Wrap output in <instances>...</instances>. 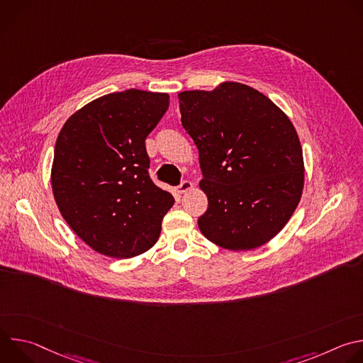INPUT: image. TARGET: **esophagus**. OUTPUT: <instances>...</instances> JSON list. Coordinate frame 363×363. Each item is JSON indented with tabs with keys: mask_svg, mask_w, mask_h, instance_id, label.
<instances>
[{
	"mask_svg": "<svg viewBox=\"0 0 363 363\" xmlns=\"http://www.w3.org/2000/svg\"><path fill=\"white\" fill-rule=\"evenodd\" d=\"M192 182L191 181H182L178 186H177V191H178V194H184V192H186V191H189V189H192Z\"/></svg>",
	"mask_w": 363,
	"mask_h": 363,
	"instance_id": "obj_1",
	"label": "esophagus"
}]
</instances>
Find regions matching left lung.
<instances>
[{
  "label": "left lung",
  "mask_w": 363,
  "mask_h": 363,
  "mask_svg": "<svg viewBox=\"0 0 363 363\" xmlns=\"http://www.w3.org/2000/svg\"><path fill=\"white\" fill-rule=\"evenodd\" d=\"M181 122L199 153L208 210L198 218L214 244L251 250L287 224L301 198L304 164L297 132L274 103L235 82L181 91Z\"/></svg>",
  "instance_id": "1"
}]
</instances>
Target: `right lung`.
Wrapping results in <instances>:
<instances>
[{
    "label": "right lung",
    "mask_w": 363,
    "mask_h": 363,
    "mask_svg": "<svg viewBox=\"0 0 363 363\" xmlns=\"http://www.w3.org/2000/svg\"><path fill=\"white\" fill-rule=\"evenodd\" d=\"M169 106L167 93L101 96L62 128L51 188L70 228L94 251L130 258L158 241L174 196L149 177L145 139Z\"/></svg>",
    "instance_id": "obj_1"
}]
</instances>
